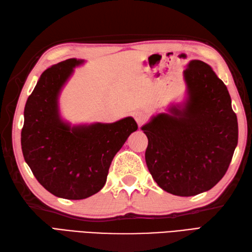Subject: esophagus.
Returning <instances> with one entry per match:
<instances>
[{"mask_svg":"<svg viewBox=\"0 0 252 252\" xmlns=\"http://www.w3.org/2000/svg\"><path fill=\"white\" fill-rule=\"evenodd\" d=\"M146 119H147L146 115L143 112H137L136 114H134V120H136V122L139 125L143 124V123L146 121Z\"/></svg>","mask_w":252,"mask_h":252,"instance_id":"esophagus-1","label":"esophagus"}]
</instances>
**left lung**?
Here are the masks:
<instances>
[{
  "label": "left lung",
  "instance_id": "left-lung-1",
  "mask_svg": "<svg viewBox=\"0 0 252 252\" xmlns=\"http://www.w3.org/2000/svg\"><path fill=\"white\" fill-rule=\"evenodd\" d=\"M187 100L172 105L141 129L149 139L145 161L164 191L190 197L222 179L238 140L228 89L212 67L193 60L184 70Z\"/></svg>",
  "mask_w": 252,
  "mask_h": 252
}]
</instances>
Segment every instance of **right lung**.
<instances>
[{
    "label": "right lung",
    "mask_w": 252,
    "mask_h": 252,
    "mask_svg": "<svg viewBox=\"0 0 252 252\" xmlns=\"http://www.w3.org/2000/svg\"><path fill=\"white\" fill-rule=\"evenodd\" d=\"M68 59L41 73L24 108L21 147L24 160L49 192L87 199L105 186L110 164L138 125L130 116L111 124L70 126L61 119L59 96L73 68Z\"/></svg>",
    "instance_id": "add662e5"
}]
</instances>
